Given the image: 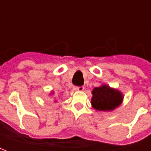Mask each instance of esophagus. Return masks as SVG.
<instances>
[{
  "label": "esophagus",
  "instance_id": "1",
  "mask_svg": "<svg viewBox=\"0 0 151 151\" xmlns=\"http://www.w3.org/2000/svg\"><path fill=\"white\" fill-rule=\"evenodd\" d=\"M84 90V86H74L73 87V91H82Z\"/></svg>",
  "mask_w": 151,
  "mask_h": 151
}]
</instances>
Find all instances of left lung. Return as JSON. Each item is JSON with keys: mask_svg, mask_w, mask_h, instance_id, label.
<instances>
[{"mask_svg": "<svg viewBox=\"0 0 151 151\" xmlns=\"http://www.w3.org/2000/svg\"><path fill=\"white\" fill-rule=\"evenodd\" d=\"M91 104L99 111H111L121 104L123 97L120 92L108 86L95 87L92 91Z\"/></svg>", "mask_w": 151, "mask_h": 151, "instance_id": "left-lung-1", "label": "left lung"}]
</instances>
